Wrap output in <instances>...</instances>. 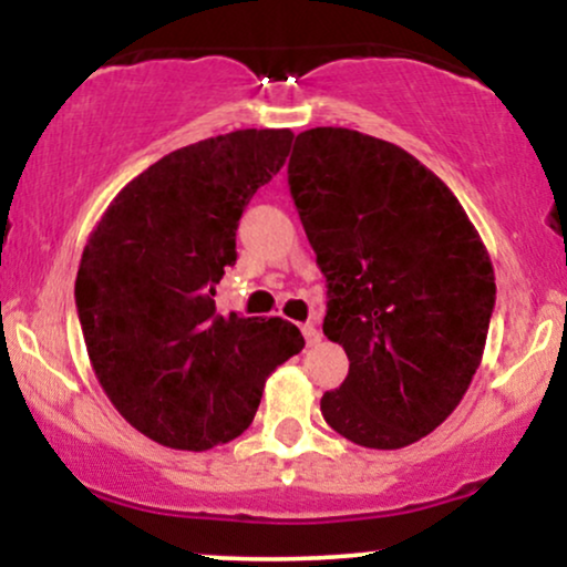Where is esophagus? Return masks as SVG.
<instances>
[{"mask_svg":"<svg viewBox=\"0 0 567 567\" xmlns=\"http://www.w3.org/2000/svg\"><path fill=\"white\" fill-rule=\"evenodd\" d=\"M301 333H303L306 343H309V347H311V343H317V341H320V328H317L315 322H306L303 328H301Z\"/></svg>","mask_w":567,"mask_h":567,"instance_id":"1","label":"esophagus"}]
</instances>
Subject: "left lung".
Segmentation results:
<instances>
[{"instance_id": "left-lung-1", "label": "left lung", "mask_w": 567, "mask_h": 567, "mask_svg": "<svg viewBox=\"0 0 567 567\" xmlns=\"http://www.w3.org/2000/svg\"><path fill=\"white\" fill-rule=\"evenodd\" d=\"M288 184L328 279L322 330L349 375L320 410L341 437L396 451L458 408L496 306L483 239L405 148L347 127L296 135Z\"/></svg>"}]
</instances>
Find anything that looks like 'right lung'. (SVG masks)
Masks as SVG:
<instances>
[{
    "instance_id": "1",
    "label": "right lung",
    "mask_w": 567,
    "mask_h": 567,
    "mask_svg": "<svg viewBox=\"0 0 567 567\" xmlns=\"http://www.w3.org/2000/svg\"><path fill=\"white\" fill-rule=\"evenodd\" d=\"M290 143V130H234L178 148L116 194L84 245L74 298L95 379L159 445L239 437L271 370L303 349L292 322L220 315L213 298Z\"/></svg>"
}]
</instances>
